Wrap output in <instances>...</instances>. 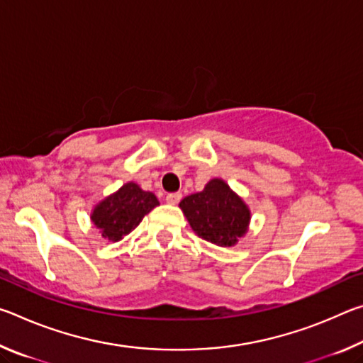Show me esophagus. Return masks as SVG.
I'll return each mask as SVG.
<instances>
[{"label":"esophagus","instance_id":"obj_1","mask_svg":"<svg viewBox=\"0 0 363 363\" xmlns=\"http://www.w3.org/2000/svg\"><path fill=\"white\" fill-rule=\"evenodd\" d=\"M182 199V194L181 192H173V194H168L167 195V203L169 205H177Z\"/></svg>","mask_w":363,"mask_h":363}]
</instances>
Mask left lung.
Returning <instances> with one entry per match:
<instances>
[{"mask_svg":"<svg viewBox=\"0 0 363 363\" xmlns=\"http://www.w3.org/2000/svg\"><path fill=\"white\" fill-rule=\"evenodd\" d=\"M181 210L196 235L219 247H232L247 232L250 210L224 181L213 179L184 199Z\"/></svg>","mask_w":363,"mask_h":363,"instance_id":"8db88e82","label":"left lung"}]
</instances>
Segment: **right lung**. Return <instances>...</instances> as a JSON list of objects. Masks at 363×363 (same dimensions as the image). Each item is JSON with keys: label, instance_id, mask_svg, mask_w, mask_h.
<instances>
[{"label": "right lung", "instance_id": "add662e5", "mask_svg": "<svg viewBox=\"0 0 363 363\" xmlns=\"http://www.w3.org/2000/svg\"><path fill=\"white\" fill-rule=\"evenodd\" d=\"M157 205L158 200L152 192H145L138 184L128 182L118 192L101 201L94 208L91 219L99 227L104 238L118 242L136 229L145 214Z\"/></svg>", "mask_w": 363, "mask_h": 363}]
</instances>
